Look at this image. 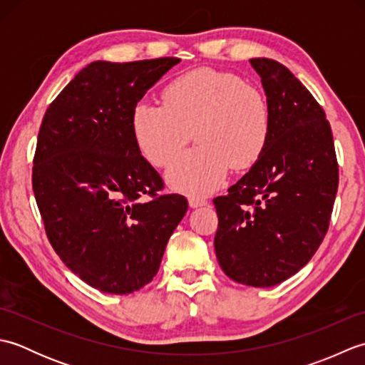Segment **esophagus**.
I'll return each instance as SVG.
<instances>
[{
	"mask_svg": "<svg viewBox=\"0 0 365 365\" xmlns=\"http://www.w3.org/2000/svg\"><path fill=\"white\" fill-rule=\"evenodd\" d=\"M188 202H190V207H192V208L207 205V200L204 197H197V196H190Z\"/></svg>",
	"mask_w": 365,
	"mask_h": 365,
	"instance_id": "1",
	"label": "esophagus"
}]
</instances>
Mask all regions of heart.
<instances>
[{
	"label": "heart",
	"instance_id": "obj_1",
	"mask_svg": "<svg viewBox=\"0 0 365 365\" xmlns=\"http://www.w3.org/2000/svg\"><path fill=\"white\" fill-rule=\"evenodd\" d=\"M174 190L204 196L220 188L230 166L251 168L265 152L271 115L265 96L227 72L199 68L177 76L163 91V103L139 102L131 113V133L139 152L158 168L168 166Z\"/></svg>",
	"mask_w": 365,
	"mask_h": 365
}]
</instances>
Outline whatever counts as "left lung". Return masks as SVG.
Listing matches in <instances>:
<instances>
[{"label": "left lung", "mask_w": 365, "mask_h": 365, "mask_svg": "<svg viewBox=\"0 0 365 365\" xmlns=\"http://www.w3.org/2000/svg\"><path fill=\"white\" fill-rule=\"evenodd\" d=\"M271 115L265 152L227 196L218 213L216 259L232 281L273 287L306 265L328 232L339 187L329 122L285 66L251 59Z\"/></svg>", "instance_id": "obj_1"}]
</instances>
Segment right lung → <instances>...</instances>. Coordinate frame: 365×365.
<instances>
[{
    "label": "right lung",
    "mask_w": 365,
    "mask_h": 365,
    "mask_svg": "<svg viewBox=\"0 0 365 365\" xmlns=\"http://www.w3.org/2000/svg\"><path fill=\"white\" fill-rule=\"evenodd\" d=\"M177 58L96 61L46 110L33 190L53 250L81 281L128 294L157 274L169 237L188 210L131 133V113Z\"/></svg>",
    "instance_id": "right-lung-1"
}]
</instances>
